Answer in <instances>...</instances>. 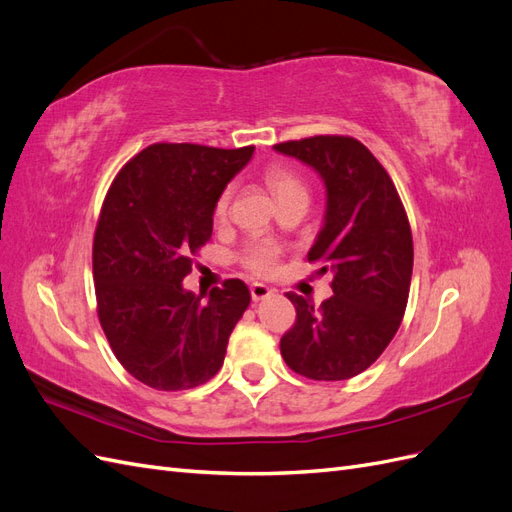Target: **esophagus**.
I'll use <instances>...</instances> for the list:
<instances>
[{
    "instance_id": "1",
    "label": "esophagus",
    "mask_w": 512,
    "mask_h": 512,
    "mask_svg": "<svg viewBox=\"0 0 512 512\" xmlns=\"http://www.w3.org/2000/svg\"><path fill=\"white\" fill-rule=\"evenodd\" d=\"M250 292H252V299L254 301H265V299H269L271 294H273V290L269 286H265V284H252Z\"/></svg>"
}]
</instances>
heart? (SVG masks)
Here are the masks:
<instances>
[{
  "label": "heart",
  "mask_w": 512,
  "mask_h": 512,
  "mask_svg": "<svg viewBox=\"0 0 512 512\" xmlns=\"http://www.w3.org/2000/svg\"><path fill=\"white\" fill-rule=\"evenodd\" d=\"M267 185L271 188L275 200L292 196V194H305V188L301 179L292 173L288 168L273 166L267 170ZM230 203V190H226L218 200V215H226ZM243 265L256 275H269L275 267L277 260H280V250L271 241H254L245 247L243 252Z\"/></svg>",
  "instance_id": "obj_1"
}]
</instances>
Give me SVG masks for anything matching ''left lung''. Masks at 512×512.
Listing matches in <instances>:
<instances>
[{"label": "left lung", "instance_id": "1", "mask_svg": "<svg viewBox=\"0 0 512 512\" xmlns=\"http://www.w3.org/2000/svg\"><path fill=\"white\" fill-rule=\"evenodd\" d=\"M273 149L314 168L324 183V220L307 258L333 277V297L318 309L301 294H286L297 322L280 350L305 378L348 380L378 359L404 318L414 262L406 211L389 173L350 136H312Z\"/></svg>", "mask_w": 512, "mask_h": 512}]
</instances>
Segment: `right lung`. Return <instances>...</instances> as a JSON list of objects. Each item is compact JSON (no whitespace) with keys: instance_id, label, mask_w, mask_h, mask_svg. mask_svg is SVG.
Returning <instances> with one entry per match:
<instances>
[{"instance_id":"obj_1","label":"right lung","mask_w":512,"mask_h":512,"mask_svg":"<svg viewBox=\"0 0 512 512\" xmlns=\"http://www.w3.org/2000/svg\"><path fill=\"white\" fill-rule=\"evenodd\" d=\"M254 149L151 145L119 170L104 198L94 239L98 316L119 363L151 389H192L218 374L252 301L241 280L194 294L183 277Z\"/></svg>"}]
</instances>
